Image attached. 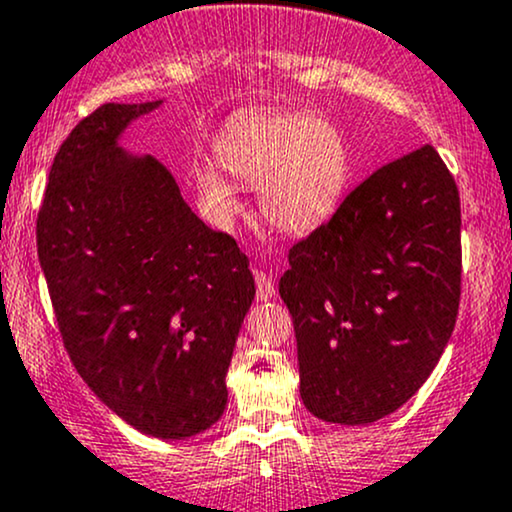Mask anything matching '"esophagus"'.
I'll list each match as a JSON object with an SVG mask.
<instances>
[{"label": "esophagus", "instance_id": "1", "mask_svg": "<svg viewBox=\"0 0 512 512\" xmlns=\"http://www.w3.org/2000/svg\"><path fill=\"white\" fill-rule=\"evenodd\" d=\"M255 282H257V299L260 301H269L274 296V282L272 277H269L267 272H262V269H255Z\"/></svg>", "mask_w": 512, "mask_h": 512}]
</instances>
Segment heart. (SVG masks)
Wrapping results in <instances>:
<instances>
[{"mask_svg":"<svg viewBox=\"0 0 512 512\" xmlns=\"http://www.w3.org/2000/svg\"><path fill=\"white\" fill-rule=\"evenodd\" d=\"M216 153L230 177L257 187L262 216L282 233L306 235L328 223L350 187L347 138L306 111H272L238 121L218 140ZM196 187L216 216L230 218L240 209L235 187L216 167H199Z\"/></svg>","mask_w":512,"mask_h":512,"instance_id":"heart-1","label":"heart"}]
</instances>
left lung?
Returning a JSON list of instances; mask_svg holds the SVG:
<instances>
[{
    "label": "left lung",
    "instance_id": "8db88e82",
    "mask_svg": "<svg viewBox=\"0 0 512 512\" xmlns=\"http://www.w3.org/2000/svg\"><path fill=\"white\" fill-rule=\"evenodd\" d=\"M301 398L325 423L367 425L425 384L457 323L462 209L432 145L369 174L289 250Z\"/></svg>",
    "mask_w": 512,
    "mask_h": 512
}]
</instances>
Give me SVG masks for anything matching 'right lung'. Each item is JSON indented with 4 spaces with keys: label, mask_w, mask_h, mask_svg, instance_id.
I'll return each instance as SVG.
<instances>
[{
    "label": "right lung",
    "mask_w": 512,
    "mask_h": 512,
    "mask_svg": "<svg viewBox=\"0 0 512 512\" xmlns=\"http://www.w3.org/2000/svg\"><path fill=\"white\" fill-rule=\"evenodd\" d=\"M157 106L104 104L72 128L36 238L65 350L89 389L145 435L184 440L226 411L255 279L162 162L119 148L128 123Z\"/></svg>",
    "instance_id": "1"
}]
</instances>
